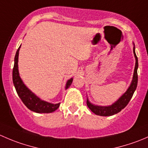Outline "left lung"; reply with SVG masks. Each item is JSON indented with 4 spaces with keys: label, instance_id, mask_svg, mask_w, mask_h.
I'll return each instance as SVG.
<instances>
[{
    "label": "left lung",
    "instance_id": "obj_1",
    "mask_svg": "<svg viewBox=\"0 0 148 148\" xmlns=\"http://www.w3.org/2000/svg\"><path fill=\"white\" fill-rule=\"evenodd\" d=\"M133 53L134 56L135 58V69H134V74L133 77H132V80L131 82L130 85L127 89L126 92L117 99L116 102H114L111 105L108 106H98L95 105V104H92L89 102L88 97L86 98V104H87L88 107L90 109L91 111L92 112L95 113L97 115L99 116H112L114 114H117V113L120 112L122 109L125 108L127 104L130 101L131 98H132V95H133L134 92H135V89L137 88V85H138V57L135 53V44L133 43Z\"/></svg>",
    "mask_w": 148,
    "mask_h": 148
}]
</instances>
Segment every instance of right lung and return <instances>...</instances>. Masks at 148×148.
Instances as JSON below:
<instances>
[{"instance_id":"right-lung-1","label":"right lung","mask_w":148,"mask_h":148,"mask_svg":"<svg viewBox=\"0 0 148 148\" xmlns=\"http://www.w3.org/2000/svg\"><path fill=\"white\" fill-rule=\"evenodd\" d=\"M21 46L16 51L14 59V66L13 69V82L16 88V92L23 104L31 111L37 113H51L54 112L59 108L60 103L53 104L42 100L38 96L31 92L27 86L23 83V80L19 75L18 71V54ZM73 82V78L67 80L66 83L65 89H67Z\"/></svg>"}]
</instances>
